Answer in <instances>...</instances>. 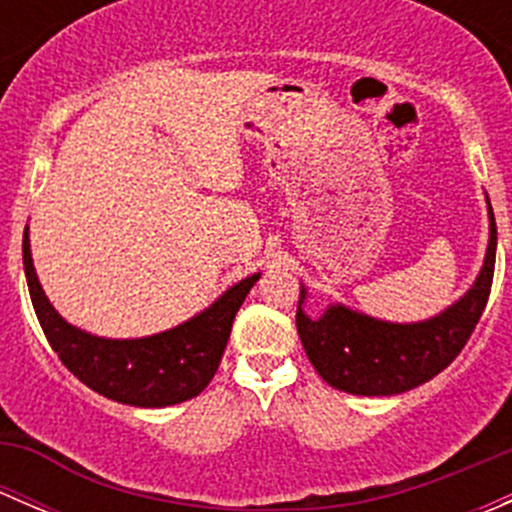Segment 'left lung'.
Listing matches in <instances>:
<instances>
[{
  "label": "left lung",
  "instance_id": "obj_1",
  "mask_svg": "<svg viewBox=\"0 0 512 512\" xmlns=\"http://www.w3.org/2000/svg\"><path fill=\"white\" fill-rule=\"evenodd\" d=\"M490 210V242L476 285L453 307L418 324H391L371 319L352 309L329 307L322 319L302 312L304 289L299 294L297 332L314 369L329 386L356 396H391L426 384L441 374L471 339L495 270V230Z\"/></svg>",
  "mask_w": 512,
  "mask_h": 512
}]
</instances>
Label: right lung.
I'll use <instances>...</instances> for the list:
<instances>
[{"label": "right lung", "mask_w": 512, "mask_h": 512, "mask_svg": "<svg viewBox=\"0 0 512 512\" xmlns=\"http://www.w3.org/2000/svg\"><path fill=\"white\" fill-rule=\"evenodd\" d=\"M22 252L34 312L61 364L106 399L143 409L180 404L210 384L230 339L232 319L260 280L252 275L237 282L213 307L170 332L146 339H101L71 327L51 307L36 280L27 230Z\"/></svg>", "instance_id": "right-lung-1"}]
</instances>
